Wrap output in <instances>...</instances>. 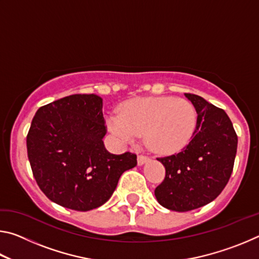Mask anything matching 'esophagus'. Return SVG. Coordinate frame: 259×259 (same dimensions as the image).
Here are the masks:
<instances>
[{
	"label": "esophagus",
	"mask_w": 259,
	"mask_h": 259,
	"mask_svg": "<svg viewBox=\"0 0 259 259\" xmlns=\"http://www.w3.org/2000/svg\"><path fill=\"white\" fill-rule=\"evenodd\" d=\"M137 160H138V164L143 165L144 163H146L147 161H150V157L146 156V155H139Z\"/></svg>",
	"instance_id": "1"
}]
</instances>
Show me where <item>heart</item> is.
<instances>
[{"label": "heart", "instance_id": "heart-1", "mask_svg": "<svg viewBox=\"0 0 259 259\" xmlns=\"http://www.w3.org/2000/svg\"><path fill=\"white\" fill-rule=\"evenodd\" d=\"M198 114L191 102L174 97L136 98L107 119L112 133L124 142L147 135L153 151L171 154L183 150L195 133Z\"/></svg>", "mask_w": 259, "mask_h": 259}]
</instances>
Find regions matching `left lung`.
<instances>
[{"label":"left lung","instance_id":"8db88e82","mask_svg":"<svg viewBox=\"0 0 259 259\" xmlns=\"http://www.w3.org/2000/svg\"><path fill=\"white\" fill-rule=\"evenodd\" d=\"M185 96L198 114L195 133L182 152L157 157L165 177L154 191L157 202L179 212L203 207L221 194L238 148V136L224 109L198 95Z\"/></svg>","mask_w":259,"mask_h":259}]
</instances>
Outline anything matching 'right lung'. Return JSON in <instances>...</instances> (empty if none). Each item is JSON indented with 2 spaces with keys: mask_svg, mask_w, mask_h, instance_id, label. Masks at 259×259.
I'll return each instance as SVG.
<instances>
[{
  "mask_svg": "<svg viewBox=\"0 0 259 259\" xmlns=\"http://www.w3.org/2000/svg\"><path fill=\"white\" fill-rule=\"evenodd\" d=\"M103 99L72 95L37 109L27 135V155L41 191L61 207L88 211L103 205L137 155L111 154Z\"/></svg>",
  "mask_w": 259,
  "mask_h": 259,
  "instance_id": "add662e5",
  "label": "right lung"
}]
</instances>
